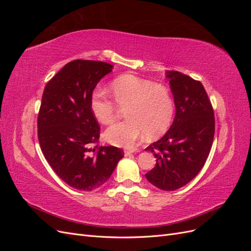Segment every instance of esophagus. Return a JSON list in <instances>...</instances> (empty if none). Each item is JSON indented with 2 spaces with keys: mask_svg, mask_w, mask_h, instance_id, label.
<instances>
[{
  "mask_svg": "<svg viewBox=\"0 0 251 251\" xmlns=\"http://www.w3.org/2000/svg\"><path fill=\"white\" fill-rule=\"evenodd\" d=\"M134 153V151H130V150H126L125 151V155L126 156H130V155H132Z\"/></svg>",
  "mask_w": 251,
  "mask_h": 251,
  "instance_id": "obj_1",
  "label": "esophagus"
}]
</instances>
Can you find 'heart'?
Here are the masks:
<instances>
[{
    "label": "heart",
    "instance_id": "1",
    "mask_svg": "<svg viewBox=\"0 0 251 251\" xmlns=\"http://www.w3.org/2000/svg\"><path fill=\"white\" fill-rule=\"evenodd\" d=\"M110 89L113 100L102 92H95L90 103L94 117L102 125L113 124L119 108L126 109L127 118L104 133L110 143L131 149L146 135L155 138L169 130L175 116V100L169 87L126 74L114 79Z\"/></svg>",
    "mask_w": 251,
    "mask_h": 251
}]
</instances>
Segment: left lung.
<instances>
[{"mask_svg":"<svg viewBox=\"0 0 251 251\" xmlns=\"http://www.w3.org/2000/svg\"><path fill=\"white\" fill-rule=\"evenodd\" d=\"M176 116L163 137L146 150L155 154L147 179L163 191H175L202 170L215 136L214 109L202 83L177 71H169Z\"/></svg>","mask_w":251,"mask_h":251,"instance_id":"left-lung-1","label":"left lung"}]
</instances>
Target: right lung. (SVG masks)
I'll return each mask as SVG.
<instances>
[{
	"instance_id": "1",
	"label": "right lung",
	"mask_w": 251,
	"mask_h": 251,
	"mask_svg": "<svg viewBox=\"0 0 251 251\" xmlns=\"http://www.w3.org/2000/svg\"><path fill=\"white\" fill-rule=\"evenodd\" d=\"M100 60L75 59L45 87L37 116V137L57 176L78 191H93L111 177L124 151L98 144L100 126L91 111L97 82L112 71Z\"/></svg>"
}]
</instances>
